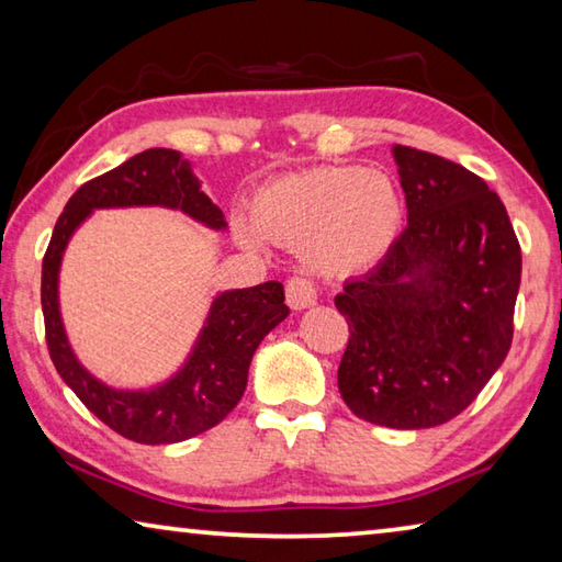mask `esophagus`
<instances>
[{"instance_id": "esophagus-1", "label": "esophagus", "mask_w": 562, "mask_h": 562, "mask_svg": "<svg viewBox=\"0 0 562 562\" xmlns=\"http://www.w3.org/2000/svg\"><path fill=\"white\" fill-rule=\"evenodd\" d=\"M284 297L292 310H307L317 302V288L307 278H290L284 284Z\"/></svg>"}]
</instances>
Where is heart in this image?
<instances>
[{
  "label": "heart",
  "instance_id": "1",
  "mask_svg": "<svg viewBox=\"0 0 562 562\" xmlns=\"http://www.w3.org/2000/svg\"><path fill=\"white\" fill-rule=\"evenodd\" d=\"M404 201L396 180L379 168L322 166L265 186L252 223L235 221L245 247L272 240L307 247L325 272H355L376 262L396 240Z\"/></svg>",
  "mask_w": 562,
  "mask_h": 562
}]
</instances>
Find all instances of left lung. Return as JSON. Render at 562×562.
<instances>
[{
	"mask_svg": "<svg viewBox=\"0 0 562 562\" xmlns=\"http://www.w3.org/2000/svg\"><path fill=\"white\" fill-rule=\"evenodd\" d=\"M392 154L408 225L335 297L349 325L337 384L364 422L431 429L459 416L508 355L520 245L506 205L471 170L408 146Z\"/></svg>",
	"mask_w": 562,
	"mask_h": 562,
	"instance_id": "8db88e82",
	"label": "left lung"
}]
</instances>
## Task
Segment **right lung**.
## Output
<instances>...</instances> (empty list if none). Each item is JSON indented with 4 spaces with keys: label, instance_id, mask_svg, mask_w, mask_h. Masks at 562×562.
<instances>
[{
    "label": "right lung",
    "instance_id": "obj_1",
    "mask_svg": "<svg viewBox=\"0 0 562 562\" xmlns=\"http://www.w3.org/2000/svg\"><path fill=\"white\" fill-rule=\"evenodd\" d=\"M158 205L186 213L211 231H225V215L203 193L188 160L170 148H148L126 164L83 183L56 221L42 265V310L56 372L66 386L126 439L178 443L213 429L233 412L247 386V369L265 335L290 315L280 282L217 292L193 349L178 372L150 389H116L76 359L59 310V270L71 235L101 207Z\"/></svg>",
    "mask_w": 562,
    "mask_h": 562
}]
</instances>
